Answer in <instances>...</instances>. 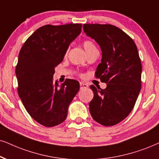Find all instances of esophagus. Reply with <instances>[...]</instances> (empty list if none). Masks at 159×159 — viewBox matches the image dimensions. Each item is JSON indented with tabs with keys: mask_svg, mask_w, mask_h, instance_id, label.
Here are the masks:
<instances>
[{
	"mask_svg": "<svg viewBox=\"0 0 159 159\" xmlns=\"http://www.w3.org/2000/svg\"><path fill=\"white\" fill-rule=\"evenodd\" d=\"M80 87H81V89H86V88L88 87V85L84 82H80Z\"/></svg>",
	"mask_w": 159,
	"mask_h": 159,
	"instance_id": "esophagus-1",
	"label": "esophagus"
}]
</instances>
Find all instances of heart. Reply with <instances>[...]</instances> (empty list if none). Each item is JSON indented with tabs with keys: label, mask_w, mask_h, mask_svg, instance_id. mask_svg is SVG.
Listing matches in <instances>:
<instances>
[{
	"label": "heart",
	"mask_w": 159,
	"mask_h": 159,
	"mask_svg": "<svg viewBox=\"0 0 159 159\" xmlns=\"http://www.w3.org/2000/svg\"><path fill=\"white\" fill-rule=\"evenodd\" d=\"M83 45H84V49H85V51L86 52V53H89L90 52L97 50V48H96L94 44L92 43L91 40H85V41H84ZM80 75L81 76V75Z\"/></svg>",
	"instance_id": "1"
}]
</instances>
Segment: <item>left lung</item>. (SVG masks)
Listing matches in <instances>:
<instances>
[{
	"label": "left lung",
	"instance_id": "8db88e82",
	"mask_svg": "<svg viewBox=\"0 0 159 159\" xmlns=\"http://www.w3.org/2000/svg\"><path fill=\"white\" fill-rule=\"evenodd\" d=\"M83 29L101 48L95 77L106 84L104 89L90 86L94 93L90 114L102 125H114L129 115L141 90L142 67L137 47L127 34L111 24H84Z\"/></svg>",
	"mask_w": 159,
	"mask_h": 159
}]
</instances>
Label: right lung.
Wrapping results in <instances>:
<instances>
[{"mask_svg":"<svg viewBox=\"0 0 159 159\" xmlns=\"http://www.w3.org/2000/svg\"><path fill=\"white\" fill-rule=\"evenodd\" d=\"M82 25H45L34 32L22 46L15 73L17 92L24 107L38 123L53 127L66 120L68 107L79 90V82H53L55 67L63 61L70 44Z\"/></svg>","mask_w":159,"mask_h":159,"instance_id":"1","label":"right lung"}]
</instances>
